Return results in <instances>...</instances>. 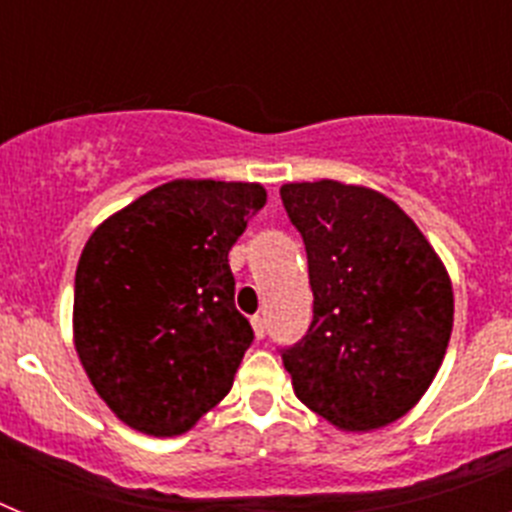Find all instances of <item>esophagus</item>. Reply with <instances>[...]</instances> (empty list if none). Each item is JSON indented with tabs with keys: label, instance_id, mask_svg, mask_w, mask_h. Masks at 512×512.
<instances>
[{
	"label": "esophagus",
	"instance_id": "esophagus-1",
	"mask_svg": "<svg viewBox=\"0 0 512 512\" xmlns=\"http://www.w3.org/2000/svg\"><path fill=\"white\" fill-rule=\"evenodd\" d=\"M251 325H253V336H256V338L266 336V318H264V315H256V318H251Z\"/></svg>",
	"mask_w": 512,
	"mask_h": 512
}]
</instances>
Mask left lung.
I'll return each mask as SVG.
<instances>
[{"instance_id": "left-lung-1", "label": "left lung", "mask_w": 512, "mask_h": 512, "mask_svg": "<svg viewBox=\"0 0 512 512\" xmlns=\"http://www.w3.org/2000/svg\"><path fill=\"white\" fill-rule=\"evenodd\" d=\"M312 287L307 336L282 354L295 395L338 431L369 433L418 405L454 325L449 271L382 192L336 179L279 189Z\"/></svg>"}]
</instances>
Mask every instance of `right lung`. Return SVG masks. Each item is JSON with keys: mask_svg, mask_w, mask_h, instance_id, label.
I'll list each match as a JSON object with an SVG mask.
<instances>
[{"mask_svg": "<svg viewBox=\"0 0 512 512\" xmlns=\"http://www.w3.org/2000/svg\"><path fill=\"white\" fill-rule=\"evenodd\" d=\"M256 182L174 179L117 210L76 266L74 346L97 395L146 436H182L233 387L253 330L228 251Z\"/></svg>", "mask_w": 512, "mask_h": 512, "instance_id": "1", "label": "right lung"}]
</instances>
